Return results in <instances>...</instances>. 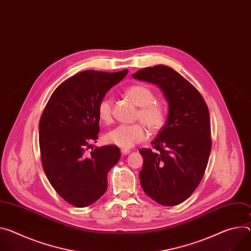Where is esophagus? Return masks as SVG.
Wrapping results in <instances>:
<instances>
[{
    "label": "esophagus",
    "instance_id": "obj_1",
    "mask_svg": "<svg viewBox=\"0 0 251 251\" xmlns=\"http://www.w3.org/2000/svg\"><path fill=\"white\" fill-rule=\"evenodd\" d=\"M131 151L130 150H128V149H121V153H122V155L124 156V155H127V154H129Z\"/></svg>",
    "mask_w": 251,
    "mask_h": 251
}]
</instances>
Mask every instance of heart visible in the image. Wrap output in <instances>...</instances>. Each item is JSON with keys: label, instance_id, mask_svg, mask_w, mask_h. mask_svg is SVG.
Instances as JSON below:
<instances>
[{"label": "heart", "instance_id": "1", "mask_svg": "<svg viewBox=\"0 0 251 251\" xmlns=\"http://www.w3.org/2000/svg\"><path fill=\"white\" fill-rule=\"evenodd\" d=\"M126 96L136 105L140 107L137 118L146 124L152 131L160 129L165 122L166 111L164 106L154 101V94L147 86L136 84L125 90ZM113 102L109 97H104L98 105L99 118L110 123L112 120ZM148 137V131L143 123L121 124L111 130L106 135V141L122 149H129Z\"/></svg>", "mask_w": 251, "mask_h": 251}]
</instances>
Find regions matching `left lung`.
<instances>
[{
    "instance_id": "8db88e82",
    "label": "left lung",
    "mask_w": 251,
    "mask_h": 251,
    "mask_svg": "<svg viewBox=\"0 0 251 251\" xmlns=\"http://www.w3.org/2000/svg\"><path fill=\"white\" fill-rule=\"evenodd\" d=\"M132 76L156 85L168 103L166 123L151 142L154 150L139 151V176L150 198L174 206L193 193L206 169L211 150L209 111L197 89L168 66L144 68Z\"/></svg>"
}]
</instances>
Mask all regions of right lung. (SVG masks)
I'll use <instances>...</instances> for the list:
<instances>
[{
	"mask_svg": "<svg viewBox=\"0 0 251 251\" xmlns=\"http://www.w3.org/2000/svg\"><path fill=\"white\" fill-rule=\"evenodd\" d=\"M128 73L88 70L60 84L39 124L43 168L58 194L76 207L89 206L107 190V174L119 161L116 145L86 149L98 138V105Z\"/></svg>",
	"mask_w": 251,
	"mask_h": 251,
	"instance_id": "add662e5",
	"label": "right lung"
}]
</instances>
